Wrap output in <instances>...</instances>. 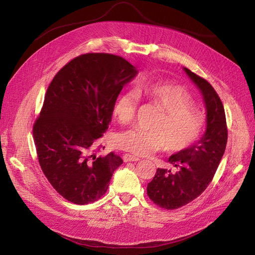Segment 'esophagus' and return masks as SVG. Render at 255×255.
Returning a JSON list of instances; mask_svg holds the SVG:
<instances>
[{
	"instance_id": "esophagus-1",
	"label": "esophagus",
	"mask_w": 255,
	"mask_h": 255,
	"mask_svg": "<svg viewBox=\"0 0 255 255\" xmlns=\"http://www.w3.org/2000/svg\"><path fill=\"white\" fill-rule=\"evenodd\" d=\"M123 160H125L126 163L127 161H138L139 160V157L132 155V154H125V155H123Z\"/></svg>"
}]
</instances>
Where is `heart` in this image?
I'll list each match as a JSON object with an SVG mask.
<instances>
[{
	"mask_svg": "<svg viewBox=\"0 0 255 255\" xmlns=\"http://www.w3.org/2000/svg\"><path fill=\"white\" fill-rule=\"evenodd\" d=\"M137 92L161 110L151 129L130 128L116 138L119 148L135 154L149 155L168 148L180 152L194 144L202 135L205 117L196 106L186 88L175 83H140ZM138 95L133 90L122 92L114 103V115L122 125L135 117Z\"/></svg>",
	"mask_w": 255,
	"mask_h": 255,
	"instance_id": "1",
	"label": "heart"
}]
</instances>
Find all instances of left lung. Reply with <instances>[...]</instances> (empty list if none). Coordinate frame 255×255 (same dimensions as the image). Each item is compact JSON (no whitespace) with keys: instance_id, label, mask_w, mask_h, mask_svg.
I'll list each match as a JSON object with an SVG mask.
<instances>
[{"instance_id":"8db88e82","label":"left lung","mask_w":255,"mask_h":255,"mask_svg":"<svg viewBox=\"0 0 255 255\" xmlns=\"http://www.w3.org/2000/svg\"><path fill=\"white\" fill-rule=\"evenodd\" d=\"M184 70L202 92L207 128L198 142L169 157L175 172L158 168L148 184V197L165 210H176L202 194L213 181L228 141L226 113L218 94L205 79L187 68Z\"/></svg>"}]
</instances>
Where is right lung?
<instances>
[{"instance_id":"add662e5","label":"right lung","mask_w":255,"mask_h":255,"mask_svg":"<svg viewBox=\"0 0 255 255\" xmlns=\"http://www.w3.org/2000/svg\"><path fill=\"white\" fill-rule=\"evenodd\" d=\"M136 73L121 56L86 53L69 61L50 83L33 137L43 174L68 201H97L123 163L114 152L98 155V143L109 128L116 99Z\"/></svg>"}]
</instances>
